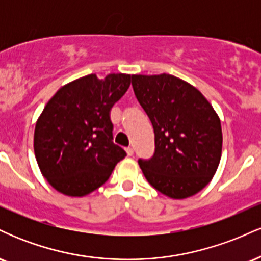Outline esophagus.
Masks as SVG:
<instances>
[{"instance_id":"esophagus-1","label":"esophagus","mask_w":261,"mask_h":261,"mask_svg":"<svg viewBox=\"0 0 261 261\" xmlns=\"http://www.w3.org/2000/svg\"><path fill=\"white\" fill-rule=\"evenodd\" d=\"M126 153H127V155H133L134 154V148L133 147H127L126 148Z\"/></svg>"}]
</instances>
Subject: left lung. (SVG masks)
I'll return each mask as SVG.
<instances>
[{"instance_id":"1","label":"left lung","mask_w":261,"mask_h":261,"mask_svg":"<svg viewBox=\"0 0 261 261\" xmlns=\"http://www.w3.org/2000/svg\"><path fill=\"white\" fill-rule=\"evenodd\" d=\"M131 79L154 131L153 155L139 160L143 175L172 199L195 195L220 164L222 130L216 112L195 87L172 74Z\"/></svg>"}]
</instances>
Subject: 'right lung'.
Instances as JSON below:
<instances>
[{
  "instance_id": "1",
  "label": "right lung",
  "mask_w": 261,
  "mask_h": 261,
  "mask_svg": "<svg viewBox=\"0 0 261 261\" xmlns=\"http://www.w3.org/2000/svg\"><path fill=\"white\" fill-rule=\"evenodd\" d=\"M131 74H88L59 89L34 131L44 178L68 196H85L106 182L126 152L113 142L110 109L127 91Z\"/></svg>"
}]
</instances>
